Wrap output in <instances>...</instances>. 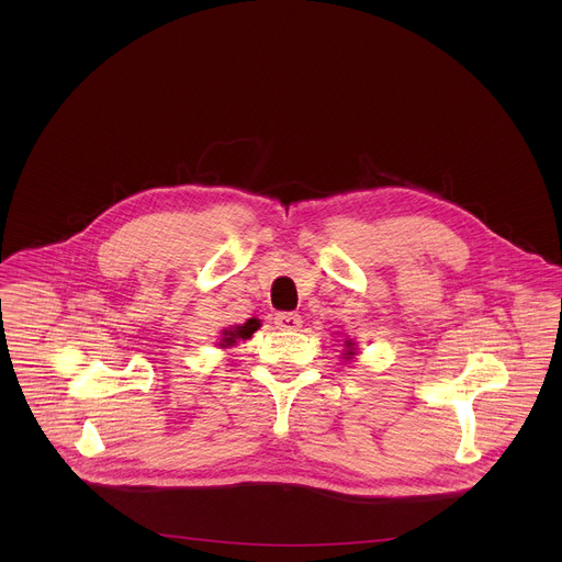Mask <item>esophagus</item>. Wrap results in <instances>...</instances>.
Returning <instances> with one entry per match:
<instances>
[{"label":"esophagus","instance_id":"obj_1","mask_svg":"<svg viewBox=\"0 0 562 562\" xmlns=\"http://www.w3.org/2000/svg\"><path fill=\"white\" fill-rule=\"evenodd\" d=\"M276 325L278 329H286V331H295L302 327V317L297 313H289V311H282V313H276Z\"/></svg>","mask_w":562,"mask_h":562}]
</instances>
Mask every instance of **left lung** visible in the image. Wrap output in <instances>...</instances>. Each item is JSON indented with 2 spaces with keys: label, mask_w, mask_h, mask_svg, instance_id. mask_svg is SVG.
<instances>
[{
  "label": "left lung",
  "mask_w": 562,
  "mask_h": 562,
  "mask_svg": "<svg viewBox=\"0 0 562 562\" xmlns=\"http://www.w3.org/2000/svg\"><path fill=\"white\" fill-rule=\"evenodd\" d=\"M345 347H347V351H345L342 356H345V360H351V358L356 356V345H353V340H345Z\"/></svg>",
  "instance_id": "left-lung-1"
}]
</instances>
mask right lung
I'll use <instances>...</instances> for the list:
<instances>
[{
    "instance_id": "1",
    "label": "right lung",
    "mask_w": 562,
    "mask_h": 562,
    "mask_svg": "<svg viewBox=\"0 0 562 562\" xmlns=\"http://www.w3.org/2000/svg\"><path fill=\"white\" fill-rule=\"evenodd\" d=\"M258 327H260V319L251 317V319H247L245 325H235V327L222 329V338H220L217 347H220V349H228V347H233L237 340H249V338L258 331Z\"/></svg>"
}]
</instances>
